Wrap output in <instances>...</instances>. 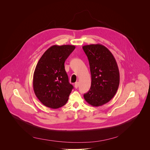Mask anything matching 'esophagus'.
Wrapping results in <instances>:
<instances>
[{"mask_svg": "<svg viewBox=\"0 0 150 150\" xmlns=\"http://www.w3.org/2000/svg\"><path fill=\"white\" fill-rule=\"evenodd\" d=\"M78 85H79V83H78V82H75V85H74L75 88H78Z\"/></svg>", "mask_w": 150, "mask_h": 150, "instance_id": "esophagus-1", "label": "esophagus"}]
</instances>
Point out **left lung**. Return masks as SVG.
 Wrapping results in <instances>:
<instances>
[{
	"mask_svg": "<svg viewBox=\"0 0 150 150\" xmlns=\"http://www.w3.org/2000/svg\"><path fill=\"white\" fill-rule=\"evenodd\" d=\"M82 49L88 59L91 75V88L83 97L89 104L101 106L108 103L117 91L120 82L117 64L104 46L85 45Z\"/></svg>",
	"mask_w": 150,
	"mask_h": 150,
	"instance_id": "left-lung-1",
	"label": "left lung"
}]
</instances>
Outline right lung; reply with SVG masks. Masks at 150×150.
<instances>
[{
  "instance_id": "right-lung-1",
  "label": "right lung",
  "mask_w": 150,
  "mask_h": 150,
  "mask_svg": "<svg viewBox=\"0 0 150 150\" xmlns=\"http://www.w3.org/2000/svg\"><path fill=\"white\" fill-rule=\"evenodd\" d=\"M74 45H54L42 55L33 75V89L40 101L47 108L65 105L74 87L65 69V60L74 50Z\"/></svg>"
}]
</instances>
